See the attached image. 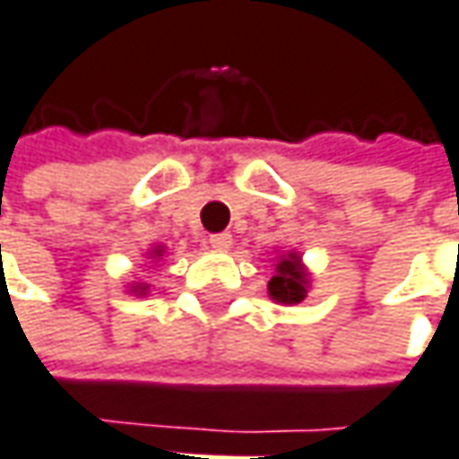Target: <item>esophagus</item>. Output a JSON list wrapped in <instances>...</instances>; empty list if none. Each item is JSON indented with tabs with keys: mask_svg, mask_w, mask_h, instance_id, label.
Wrapping results in <instances>:
<instances>
[{
	"mask_svg": "<svg viewBox=\"0 0 459 459\" xmlns=\"http://www.w3.org/2000/svg\"><path fill=\"white\" fill-rule=\"evenodd\" d=\"M230 244H233L230 233H213V236L208 238V246L215 248V251H229Z\"/></svg>",
	"mask_w": 459,
	"mask_h": 459,
	"instance_id": "esophagus-1",
	"label": "esophagus"
}]
</instances>
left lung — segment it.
Masks as SVG:
<instances>
[{
    "label": "left lung",
    "mask_w": 459,
    "mask_h": 459,
    "mask_svg": "<svg viewBox=\"0 0 459 459\" xmlns=\"http://www.w3.org/2000/svg\"><path fill=\"white\" fill-rule=\"evenodd\" d=\"M274 274L269 277L266 292L269 299L279 305H297L307 297L312 287V274L302 261L299 251H281L274 256Z\"/></svg>",
    "instance_id": "1"
}]
</instances>
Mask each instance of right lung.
Instances as JSON below:
<instances>
[{"label": "right lung", "mask_w": 459, "mask_h": 459, "mask_svg": "<svg viewBox=\"0 0 459 459\" xmlns=\"http://www.w3.org/2000/svg\"><path fill=\"white\" fill-rule=\"evenodd\" d=\"M167 254V246L165 244H154L144 254V259L150 261V264H157V261L162 259ZM129 294H134V297H147L150 294V284H144V281H134V284H129V290H126Z\"/></svg>", "instance_id": "add662e5"}]
</instances>
